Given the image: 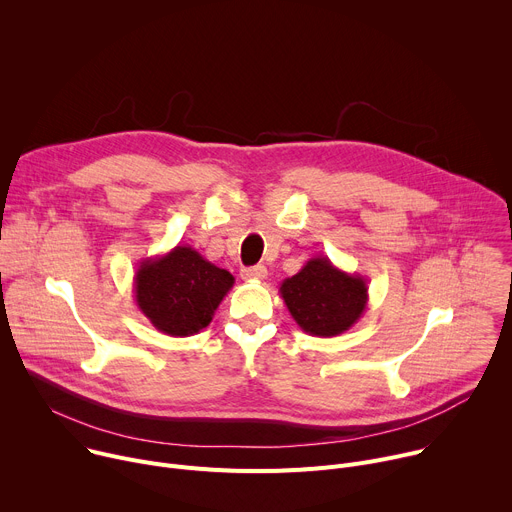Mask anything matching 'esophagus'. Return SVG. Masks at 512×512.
<instances>
[{
  "label": "esophagus",
  "instance_id": "1",
  "mask_svg": "<svg viewBox=\"0 0 512 512\" xmlns=\"http://www.w3.org/2000/svg\"><path fill=\"white\" fill-rule=\"evenodd\" d=\"M241 277L247 281H261L267 277V267L265 265H253V267H245L241 269Z\"/></svg>",
  "mask_w": 512,
  "mask_h": 512
}]
</instances>
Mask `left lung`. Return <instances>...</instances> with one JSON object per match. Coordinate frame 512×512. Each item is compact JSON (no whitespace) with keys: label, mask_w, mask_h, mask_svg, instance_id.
<instances>
[{"label":"left lung","mask_w":512,"mask_h":512,"mask_svg":"<svg viewBox=\"0 0 512 512\" xmlns=\"http://www.w3.org/2000/svg\"><path fill=\"white\" fill-rule=\"evenodd\" d=\"M279 294L291 318L310 336L332 338L352 328L369 304L367 279L338 269L328 257H312L281 281Z\"/></svg>","instance_id":"1"}]
</instances>
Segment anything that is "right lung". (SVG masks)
Here are the masks:
<instances>
[{"mask_svg":"<svg viewBox=\"0 0 512 512\" xmlns=\"http://www.w3.org/2000/svg\"><path fill=\"white\" fill-rule=\"evenodd\" d=\"M235 277L190 245L141 259L133 277L135 304L156 330L184 338L212 322Z\"/></svg>","mask_w":512,"mask_h":512,"instance_id":"obj_1","label":"right lung"}]
</instances>
